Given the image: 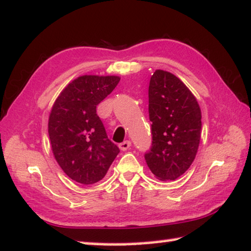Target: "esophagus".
<instances>
[{"instance_id":"1","label":"esophagus","mask_w":251,"mask_h":251,"mask_svg":"<svg viewBox=\"0 0 251 251\" xmlns=\"http://www.w3.org/2000/svg\"><path fill=\"white\" fill-rule=\"evenodd\" d=\"M130 145H132V143H130V141H125L123 142V143H121L118 145L119 149L122 150V151H127L130 148Z\"/></svg>"}]
</instances>
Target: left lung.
<instances>
[{"instance_id":"left-lung-1","label":"left lung","mask_w":251,"mask_h":251,"mask_svg":"<svg viewBox=\"0 0 251 251\" xmlns=\"http://www.w3.org/2000/svg\"><path fill=\"white\" fill-rule=\"evenodd\" d=\"M149 114L153 141L145 161L159 180H176L197 154L201 134L200 104L180 78L155 70L150 78Z\"/></svg>"}]
</instances>
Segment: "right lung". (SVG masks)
I'll list each match as a JSON object with an SVG mask.
<instances>
[{"label":"right lung","instance_id":"add662e5","mask_svg":"<svg viewBox=\"0 0 251 251\" xmlns=\"http://www.w3.org/2000/svg\"><path fill=\"white\" fill-rule=\"evenodd\" d=\"M119 81L117 75H81L62 90L51 107V151L67 177L78 184L101 180L119 153L96 110Z\"/></svg>","mask_w":251,"mask_h":251}]
</instances>
